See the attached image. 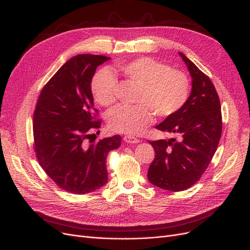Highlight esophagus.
Wrapping results in <instances>:
<instances>
[{
    "label": "esophagus",
    "instance_id": "obj_1",
    "mask_svg": "<svg viewBox=\"0 0 250 250\" xmlns=\"http://www.w3.org/2000/svg\"><path fill=\"white\" fill-rule=\"evenodd\" d=\"M124 140L128 144H137L140 142V140L138 138H135L134 136H125Z\"/></svg>",
    "mask_w": 250,
    "mask_h": 250
}]
</instances>
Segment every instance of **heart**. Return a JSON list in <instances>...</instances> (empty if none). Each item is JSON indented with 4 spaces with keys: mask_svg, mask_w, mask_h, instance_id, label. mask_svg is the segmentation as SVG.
<instances>
[{
    "mask_svg": "<svg viewBox=\"0 0 250 250\" xmlns=\"http://www.w3.org/2000/svg\"><path fill=\"white\" fill-rule=\"evenodd\" d=\"M116 70L141 88L134 107L116 106L108 113V126L115 133L136 135L148 126L154 113L166 118L177 113L188 100L190 81L188 75L153 58L143 57L116 64ZM117 82L107 70L98 71L91 81V92L102 106L116 100Z\"/></svg>",
    "mask_w": 250,
    "mask_h": 250,
    "instance_id": "obj_1",
    "label": "heart"
}]
</instances>
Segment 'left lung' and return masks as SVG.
<instances>
[{
	"instance_id": "8db88e82",
	"label": "left lung",
	"mask_w": 250,
	"mask_h": 250,
	"mask_svg": "<svg viewBox=\"0 0 250 250\" xmlns=\"http://www.w3.org/2000/svg\"><path fill=\"white\" fill-rule=\"evenodd\" d=\"M180 57L192 78L190 96L177 113L156 126L176 139L148 141L155 158L148 170L152 185L181 191L200 180L215 155L222 135L221 103L209 78L185 55Z\"/></svg>"
}]
</instances>
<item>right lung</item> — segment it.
<instances>
[{"label":"right lung","mask_w":250,"mask_h":250,"mask_svg":"<svg viewBox=\"0 0 250 250\" xmlns=\"http://www.w3.org/2000/svg\"><path fill=\"white\" fill-rule=\"evenodd\" d=\"M107 60L88 54L71 58L43 86L34 109L37 161L60 188L72 193L94 191L107 182V155L122 143L120 135L88 141L101 126L91 92L92 77Z\"/></svg>","instance_id":"right-lung-1"}]
</instances>
